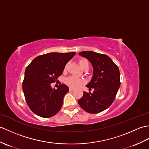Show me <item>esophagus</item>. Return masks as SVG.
I'll return each mask as SVG.
<instances>
[{
  "instance_id": "1",
  "label": "esophagus",
  "mask_w": 149,
  "mask_h": 149,
  "mask_svg": "<svg viewBox=\"0 0 149 149\" xmlns=\"http://www.w3.org/2000/svg\"><path fill=\"white\" fill-rule=\"evenodd\" d=\"M74 88H69V91H74Z\"/></svg>"
}]
</instances>
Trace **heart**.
<instances>
[{
  "mask_svg": "<svg viewBox=\"0 0 149 149\" xmlns=\"http://www.w3.org/2000/svg\"><path fill=\"white\" fill-rule=\"evenodd\" d=\"M79 63L80 65L81 66L82 68H83L84 66L88 64V60L84 59V58H81L79 60ZM67 68V65H66L65 66L64 70H65ZM65 83L66 84H67L69 87L72 88H76L79 87L81 84H83L84 83V80L83 79L79 78L76 76H74V75H72V76H70L68 77H67L65 79Z\"/></svg>",
  "mask_w": 149,
  "mask_h": 149,
  "instance_id": "obj_1",
  "label": "heart"
}]
</instances>
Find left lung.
Segmentation results:
<instances>
[{
	"label": "left lung",
	"instance_id": "1",
	"mask_svg": "<svg viewBox=\"0 0 149 149\" xmlns=\"http://www.w3.org/2000/svg\"><path fill=\"white\" fill-rule=\"evenodd\" d=\"M88 59L93 68V77L86 85L93 93L84 91L78 100L81 108L89 113L102 112L111 105L120 86V71L109 56L93 51H83L79 54Z\"/></svg>",
	"mask_w": 149,
	"mask_h": 149
}]
</instances>
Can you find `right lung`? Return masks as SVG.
I'll return each mask as SVG.
<instances>
[{
	"label": "right lung",
	"instance_id": "obj_1",
	"mask_svg": "<svg viewBox=\"0 0 149 149\" xmlns=\"http://www.w3.org/2000/svg\"><path fill=\"white\" fill-rule=\"evenodd\" d=\"M75 54L50 52L36 57L27 66L22 89L27 105L34 114L50 118L61 109L69 88L62 84L55 89L50 84L58 80L66 63Z\"/></svg>",
	"mask_w": 149,
	"mask_h": 149
}]
</instances>
